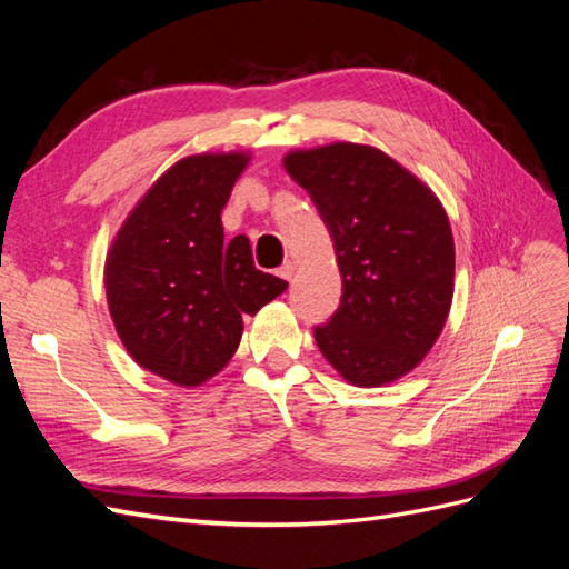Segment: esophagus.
Instances as JSON below:
<instances>
[{
    "mask_svg": "<svg viewBox=\"0 0 569 569\" xmlns=\"http://www.w3.org/2000/svg\"><path fill=\"white\" fill-rule=\"evenodd\" d=\"M278 274L282 280H291V274H295V263L291 261H284L280 268H278Z\"/></svg>",
    "mask_w": 569,
    "mask_h": 569,
    "instance_id": "1",
    "label": "esophagus"
}]
</instances>
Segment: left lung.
<instances>
[{"label": "left lung", "instance_id": "1", "mask_svg": "<svg viewBox=\"0 0 569 569\" xmlns=\"http://www.w3.org/2000/svg\"><path fill=\"white\" fill-rule=\"evenodd\" d=\"M332 237L341 299L316 325L320 353L358 387L416 368L453 299V234L443 206L387 153L337 142L284 157Z\"/></svg>", "mask_w": 569, "mask_h": 569}]
</instances>
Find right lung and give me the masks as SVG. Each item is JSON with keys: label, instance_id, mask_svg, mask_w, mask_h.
Segmentation results:
<instances>
[{"label": "right lung", "instance_id": "obj_1", "mask_svg": "<svg viewBox=\"0 0 569 569\" xmlns=\"http://www.w3.org/2000/svg\"><path fill=\"white\" fill-rule=\"evenodd\" d=\"M244 153H201L153 182L107 258L109 311L128 353L168 382L197 387L239 347L244 322L287 282L256 270L249 239L226 242L220 213Z\"/></svg>", "mask_w": 569, "mask_h": 569}]
</instances>
